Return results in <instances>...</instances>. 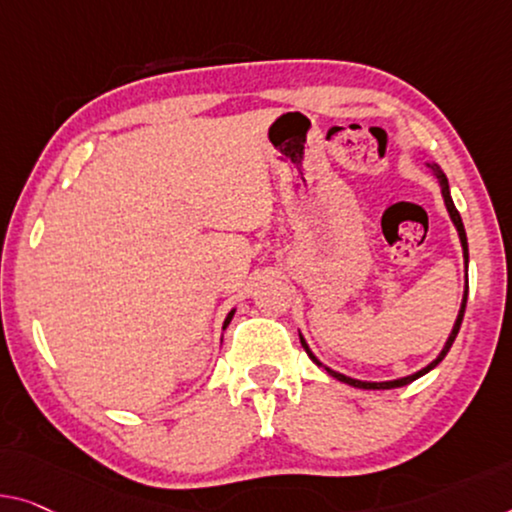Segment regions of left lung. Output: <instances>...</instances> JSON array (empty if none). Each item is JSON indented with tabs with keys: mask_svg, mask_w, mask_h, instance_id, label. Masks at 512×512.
I'll use <instances>...</instances> for the list:
<instances>
[{
	"mask_svg": "<svg viewBox=\"0 0 512 512\" xmlns=\"http://www.w3.org/2000/svg\"><path fill=\"white\" fill-rule=\"evenodd\" d=\"M427 167H430L432 174H434V177H437V181H439L441 197H444L446 211H448V216H451V220H453V225H455V230H457V236H460V243H462V255H464V266H469V246H467V232H464L462 218H460V213H457L455 204H453L451 188H448V179H446V174L441 172V167H439L437 163H427ZM467 296H469V280L464 282V294H462V305H460V312H457V319H455V324H453V331H451V335H448V340H446L444 349H441L439 356L434 358L432 363H427L425 368H421V370H418V372H414V375H407V377H400V379H391V381H361V379H354V377H347V375H342V372H335V370H331V368H329V365H324L322 361H319V358H317L315 354L310 352L308 342H305V338H303V335L299 333V338H301V347L305 349V354H308V356L312 358V363H317L319 368H324L326 372H329L331 377H335V379H338V381H342V384H349V386H354V388H365V391H386V388H400V386H407V384H411V381H414V379H418V377L427 375V372H430L432 368H437V365H439L441 361H444V356L448 354V349L453 347V342H455V338H457V331H460V324H462V317H464V308H467Z\"/></svg>",
	"mask_w": 512,
	"mask_h": 512,
	"instance_id": "obj_1",
	"label": "left lung"
}]
</instances>
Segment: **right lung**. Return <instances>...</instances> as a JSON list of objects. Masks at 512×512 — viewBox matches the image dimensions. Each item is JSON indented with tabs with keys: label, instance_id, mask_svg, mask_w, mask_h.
<instances>
[{
	"label": "right lung",
	"instance_id": "add662e5",
	"mask_svg": "<svg viewBox=\"0 0 512 512\" xmlns=\"http://www.w3.org/2000/svg\"><path fill=\"white\" fill-rule=\"evenodd\" d=\"M234 312H236V310H230V315H227V317H225V324H223V329H227V324H230V322H232Z\"/></svg>",
	"mask_w": 512,
	"mask_h": 512
}]
</instances>
